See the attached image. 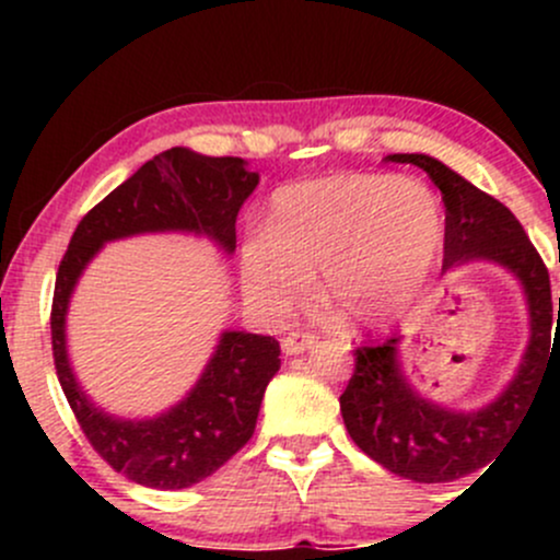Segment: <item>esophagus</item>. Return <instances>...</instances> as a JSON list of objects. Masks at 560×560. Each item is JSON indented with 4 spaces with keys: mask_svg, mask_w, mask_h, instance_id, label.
<instances>
[{
    "mask_svg": "<svg viewBox=\"0 0 560 560\" xmlns=\"http://www.w3.org/2000/svg\"><path fill=\"white\" fill-rule=\"evenodd\" d=\"M316 334H307V331H289L284 339H281V350L287 355H300L302 350H307L311 345H316Z\"/></svg>",
    "mask_w": 560,
    "mask_h": 560,
    "instance_id": "esophagus-1",
    "label": "esophagus"
}]
</instances>
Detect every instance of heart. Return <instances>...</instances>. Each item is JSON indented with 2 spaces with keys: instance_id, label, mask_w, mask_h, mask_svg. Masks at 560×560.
I'll return each instance as SVG.
<instances>
[{
  "instance_id": "obj_1",
  "label": "heart",
  "mask_w": 560,
  "mask_h": 560,
  "mask_svg": "<svg viewBox=\"0 0 560 560\" xmlns=\"http://www.w3.org/2000/svg\"><path fill=\"white\" fill-rule=\"evenodd\" d=\"M445 240L429 186L389 173H337L276 191L271 229L242 244L247 298L284 316L324 271V300L355 326L387 324L416 300Z\"/></svg>"
}]
</instances>
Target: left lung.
<instances>
[{"mask_svg": "<svg viewBox=\"0 0 560 560\" xmlns=\"http://www.w3.org/2000/svg\"><path fill=\"white\" fill-rule=\"evenodd\" d=\"M387 160L419 165L434 186H440L445 202L442 271L474 258L494 260L522 279L529 300L532 339L522 369L511 387L477 413H450L421 400L400 374L395 337L352 350L355 369L339 397L352 442L397 477L436 485L460 479L490 464L492 455H498L511 440L518 421L529 413L539 382L556 352L560 298L556 318L548 266L539 258L518 218L500 199L477 189L429 155H389ZM552 319L557 320L556 338L551 337Z\"/></svg>", "mask_w": 560, "mask_h": 560, "instance_id": "8db88e82", "label": "left lung"}]
</instances>
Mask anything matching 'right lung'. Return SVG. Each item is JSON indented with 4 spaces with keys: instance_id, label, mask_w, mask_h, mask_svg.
I'll list each match as a JSON object with an SVG mask.
<instances>
[{
    "instance_id": "right-lung-1",
    "label": "right lung",
    "mask_w": 560,
    "mask_h": 560,
    "mask_svg": "<svg viewBox=\"0 0 560 560\" xmlns=\"http://www.w3.org/2000/svg\"><path fill=\"white\" fill-rule=\"evenodd\" d=\"M258 186L242 158H205L186 147L160 152L94 205L75 226L57 268L52 355L83 436L107 466L137 485L184 490L215 474L255 434L281 347L262 334L226 331L184 402L152 421H118L86 400L66 355V307L83 266L105 242L141 231H199L234 253L236 213Z\"/></svg>"
}]
</instances>
